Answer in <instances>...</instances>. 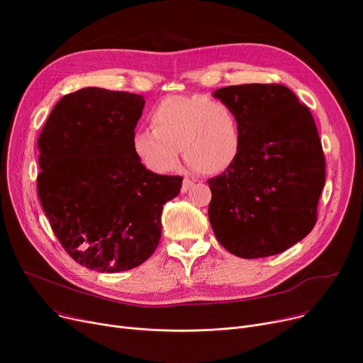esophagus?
<instances>
[{"instance_id":"obj_1","label":"esophagus","mask_w":363,"mask_h":363,"mask_svg":"<svg viewBox=\"0 0 363 363\" xmlns=\"http://www.w3.org/2000/svg\"><path fill=\"white\" fill-rule=\"evenodd\" d=\"M193 186V181H189V179H184V182H182V188H181V193H186L189 188Z\"/></svg>"}]
</instances>
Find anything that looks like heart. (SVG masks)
Instances as JSON below:
<instances>
[{"label":"heart","mask_w":363,"mask_h":363,"mask_svg":"<svg viewBox=\"0 0 363 363\" xmlns=\"http://www.w3.org/2000/svg\"><path fill=\"white\" fill-rule=\"evenodd\" d=\"M151 128L132 135V150L145 169L164 175L179 162L203 175H220L238 160L242 147L235 111L204 95H170L150 113Z\"/></svg>","instance_id":"1"}]
</instances>
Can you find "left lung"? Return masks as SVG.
Returning <instances> with one entry per match:
<instances>
[{"instance_id": "1", "label": "left lung", "mask_w": 363, "mask_h": 363, "mask_svg": "<svg viewBox=\"0 0 363 363\" xmlns=\"http://www.w3.org/2000/svg\"><path fill=\"white\" fill-rule=\"evenodd\" d=\"M213 97L238 116V160L208 179V220L218 241L242 259L282 253L316 223L325 159L311 110L284 85L219 88Z\"/></svg>"}]
</instances>
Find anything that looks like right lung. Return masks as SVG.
Returning <instances> with one entry per match:
<instances>
[{
	"label": "right lung",
	"mask_w": 363,
	"mask_h": 363,
	"mask_svg": "<svg viewBox=\"0 0 363 363\" xmlns=\"http://www.w3.org/2000/svg\"><path fill=\"white\" fill-rule=\"evenodd\" d=\"M144 104L138 94L82 88L55 104L38 140L44 212L70 257L92 271H129L155 253L163 204L182 186L132 150Z\"/></svg>",
	"instance_id": "obj_1"
}]
</instances>
